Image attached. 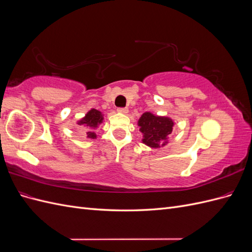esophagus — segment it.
<instances>
[{
    "label": "esophagus",
    "instance_id": "obj_1",
    "mask_svg": "<svg viewBox=\"0 0 252 252\" xmlns=\"http://www.w3.org/2000/svg\"><path fill=\"white\" fill-rule=\"evenodd\" d=\"M118 112H120V113H127L128 112V109L127 108H119L118 109Z\"/></svg>",
    "mask_w": 252,
    "mask_h": 252
}]
</instances>
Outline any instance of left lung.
Masks as SVG:
<instances>
[{
    "label": "left lung",
    "instance_id": "1",
    "mask_svg": "<svg viewBox=\"0 0 252 252\" xmlns=\"http://www.w3.org/2000/svg\"><path fill=\"white\" fill-rule=\"evenodd\" d=\"M138 125L143 133L142 142L151 148H158L167 144L174 123L168 117H159L151 112H145L141 116Z\"/></svg>",
    "mask_w": 252,
    "mask_h": 252
}]
</instances>
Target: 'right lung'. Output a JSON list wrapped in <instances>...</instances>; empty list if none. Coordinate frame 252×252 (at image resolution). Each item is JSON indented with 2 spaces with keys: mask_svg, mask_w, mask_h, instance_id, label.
Segmentation results:
<instances>
[{
  "mask_svg": "<svg viewBox=\"0 0 252 252\" xmlns=\"http://www.w3.org/2000/svg\"><path fill=\"white\" fill-rule=\"evenodd\" d=\"M104 118H103L102 112L93 108L86 113L85 117L78 122V125L84 128V130L86 131L87 138L96 139L95 130L98 128V126H100Z\"/></svg>",
  "mask_w": 252,
  "mask_h": 252,
  "instance_id": "1",
  "label": "right lung"
}]
</instances>
